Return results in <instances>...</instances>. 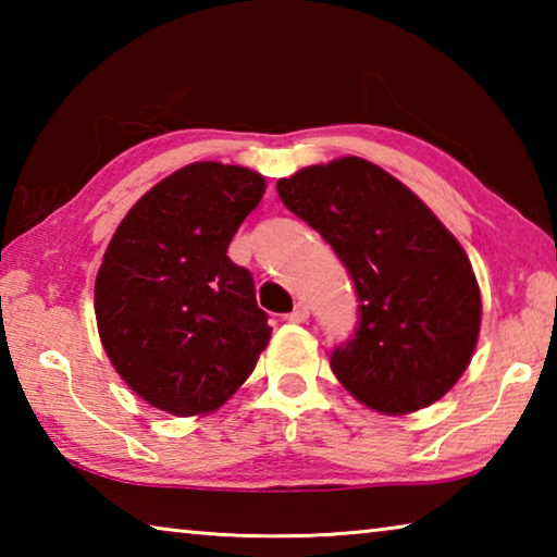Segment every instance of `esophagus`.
<instances>
[{"label": "esophagus", "mask_w": 557, "mask_h": 557, "mask_svg": "<svg viewBox=\"0 0 557 557\" xmlns=\"http://www.w3.org/2000/svg\"><path fill=\"white\" fill-rule=\"evenodd\" d=\"M285 319H287V322H292V324H305L307 319H309V307L305 305V301H297V307L292 309V312Z\"/></svg>", "instance_id": "34e87169"}]
</instances>
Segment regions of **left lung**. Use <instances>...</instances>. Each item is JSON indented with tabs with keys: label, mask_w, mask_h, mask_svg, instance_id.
<instances>
[{
	"label": "left lung",
	"mask_w": 557,
	"mask_h": 557,
	"mask_svg": "<svg viewBox=\"0 0 557 557\" xmlns=\"http://www.w3.org/2000/svg\"><path fill=\"white\" fill-rule=\"evenodd\" d=\"M287 209L332 245L358 295V329L332 371L366 408L408 414L451 391L474 356L482 295L465 248L379 164L342 157L280 178Z\"/></svg>",
	"instance_id": "obj_1"
}]
</instances>
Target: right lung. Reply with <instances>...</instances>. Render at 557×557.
Listing matches in <instances>:
<instances>
[{"mask_svg": "<svg viewBox=\"0 0 557 557\" xmlns=\"http://www.w3.org/2000/svg\"><path fill=\"white\" fill-rule=\"evenodd\" d=\"M265 186L252 169L194 162L149 188L112 235L96 277L98 334L112 369L157 410H219L270 342L252 275L225 256Z\"/></svg>", "mask_w": 557, "mask_h": 557, "instance_id": "add662e5", "label": "right lung"}]
</instances>
